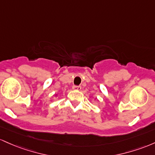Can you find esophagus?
Returning <instances> with one entry per match:
<instances>
[{"label":"esophagus","mask_w":155,"mask_h":155,"mask_svg":"<svg viewBox=\"0 0 155 155\" xmlns=\"http://www.w3.org/2000/svg\"><path fill=\"white\" fill-rule=\"evenodd\" d=\"M72 88L74 90H78V91H80L81 89V86H73Z\"/></svg>","instance_id":"1"}]
</instances>
